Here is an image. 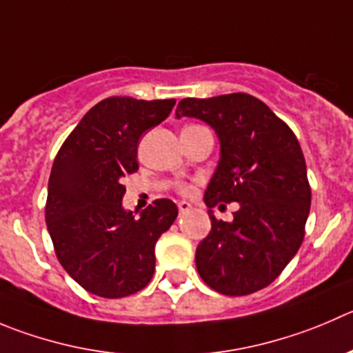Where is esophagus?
Masks as SVG:
<instances>
[{
    "mask_svg": "<svg viewBox=\"0 0 353 353\" xmlns=\"http://www.w3.org/2000/svg\"><path fill=\"white\" fill-rule=\"evenodd\" d=\"M179 211H180V214H185L187 211H190V204L183 201V203L179 204Z\"/></svg>",
    "mask_w": 353,
    "mask_h": 353,
    "instance_id": "esophagus-1",
    "label": "esophagus"
}]
</instances>
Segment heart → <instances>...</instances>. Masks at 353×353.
<instances>
[{"mask_svg": "<svg viewBox=\"0 0 353 353\" xmlns=\"http://www.w3.org/2000/svg\"><path fill=\"white\" fill-rule=\"evenodd\" d=\"M179 192L183 194V196H189V194L192 192V187H190V185H180Z\"/></svg>", "mask_w": 353, "mask_h": 353, "instance_id": "heart-1", "label": "heart"}]
</instances>
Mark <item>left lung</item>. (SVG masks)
<instances>
[{"label": "left lung", "instance_id": "left-lung-1", "mask_svg": "<svg viewBox=\"0 0 353 353\" xmlns=\"http://www.w3.org/2000/svg\"><path fill=\"white\" fill-rule=\"evenodd\" d=\"M176 117L204 121L220 139V161L204 203H239L234 220H216L196 250L201 279L227 296L274 283L305 237L312 190L293 130L248 93L183 99ZM223 206V204H220Z\"/></svg>", "mask_w": 353, "mask_h": 353}]
</instances>
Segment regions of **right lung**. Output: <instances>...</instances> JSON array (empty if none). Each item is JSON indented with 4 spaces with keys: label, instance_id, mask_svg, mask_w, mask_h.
Masks as SVG:
<instances>
[{
    "label": "right lung",
    "instance_id": "add662e5",
    "mask_svg": "<svg viewBox=\"0 0 353 353\" xmlns=\"http://www.w3.org/2000/svg\"><path fill=\"white\" fill-rule=\"evenodd\" d=\"M174 102L102 100L70 132L53 161L46 227L60 265L88 293L130 296L152 279L154 248L179 208L156 199L135 220L121 203L123 180L139 170L140 137L166 119Z\"/></svg>",
    "mask_w": 353,
    "mask_h": 353
}]
</instances>
